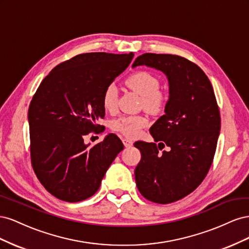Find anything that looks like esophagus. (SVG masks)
<instances>
[{"mask_svg":"<svg viewBox=\"0 0 249 249\" xmlns=\"http://www.w3.org/2000/svg\"><path fill=\"white\" fill-rule=\"evenodd\" d=\"M123 142H124V146H125V147H131V146L133 145V141H132L131 139L124 138V139L123 140Z\"/></svg>","mask_w":249,"mask_h":249,"instance_id":"obj_1","label":"esophagus"}]
</instances>
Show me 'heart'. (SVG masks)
I'll return each mask as SVG.
<instances>
[{
	"mask_svg": "<svg viewBox=\"0 0 249 249\" xmlns=\"http://www.w3.org/2000/svg\"><path fill=\"white\" fill-rule=\"evenodd\" d=\"M126 86L142 96V106L152 113H160L165 107V96L159 91L160 82L153 73L139 71L125 79ZM118 91L114 85H109L103 93V106L107 111H114L117 106ZM147 118L142 115L123 116L112 123L113 130L127 137H135L147 124Z\"/></svg>",
	"mask_w": 249,
	"mask_h": 249,
	"instance_id": "1",
	"label": "heart"
}]
</instances>
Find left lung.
<instances>
[{
	"instance_id": "obj_1",
	"label": "left lung",
	"mask_w": 249,
	"mask_h": 249,
	"mask_svg": "<svg viewBox=\"0 0 249 249\" xmlns=\"http://www.w3.org/2000/svg\"><path fill=\"white\" fill-rule=\"evenodd\" d=\"M146 65L166 74L169 99L165 114L149 129L154 142L137 141L141 160L135 179L143 197L170 203L200 185L212 165L220 113L210 80L199 66L177 55L146 53L132 67ZM168 146L167 151L160 150Z\"/></svg>"
}]
</instances>
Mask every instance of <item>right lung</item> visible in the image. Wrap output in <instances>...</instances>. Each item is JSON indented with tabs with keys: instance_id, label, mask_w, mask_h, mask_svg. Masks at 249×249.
<instances>
[{
	"instance_id": "obj_1",
	"label": "right lung",
	"mask_w": 249,
	"mask_h": 249,
	"mask_svg": "<svg viewBox=\"0 0 249 249\" xmlns=\"http://www.w3.org/2000/svg\"><path fill=\"white\" fill-rule=\"evenodd\" d=\"M134 57L86 53L60 63L42 80L29 107L33 169L55 197L82 201L99 190L107 169L124 144L109 134L93 146L85 144L105 116L103 93Z\"/></svg>"
}]
</instances>
